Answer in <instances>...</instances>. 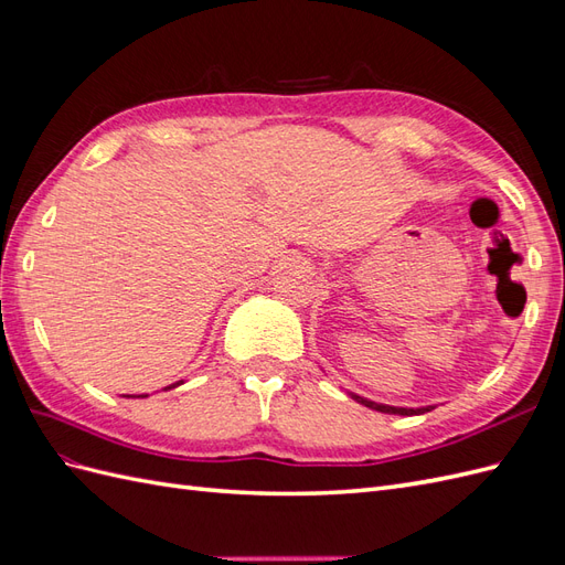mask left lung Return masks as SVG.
Wrapping results in <instances>:
<instances>
[{"label": "left lung", "instance_id": "1", "mask_svg": "<svg viewBox=\"0 0 565 565\" xmlns=\"http://www.w3.org/2000/svg\"><path fill=\"white\" fill-rule=\"evenodd\" d=\"M351 396H353L358 403H363L365 407H372V409H377V413H388V415H424V413H429V409H434V405H429V407H391V405L372 403V401H367V398L355 396V393H351Z\"/></svg>", "mask_w": 565, "mask_h": 565}]
</instances>
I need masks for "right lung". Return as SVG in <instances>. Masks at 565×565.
<instances>
[{
	"instance_id": "1",
	"label": "right lung",
	"mask_w": 565,
	"mask_h": 565,
	"mask_svg": "<svg viewBox=\"0 0 565 565\" xmlns=\"http://www.w3.org/2000/svg\"><path fill=\"white\" fill-rule=\"evenodd\" d=\"M179 384H183V382H177V384H172V386H167V388H174V386H179ZM141 398H146V396H141Z\"/></svg>"
}]
</instances>
